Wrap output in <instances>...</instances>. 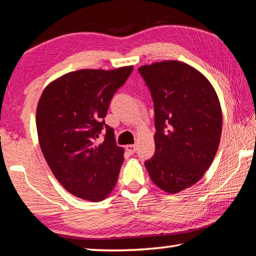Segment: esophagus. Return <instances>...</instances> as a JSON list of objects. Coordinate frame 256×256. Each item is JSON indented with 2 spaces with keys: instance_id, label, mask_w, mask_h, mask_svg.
<instances>
[{
  "instance_id": "1",
  "label": "esophagus",
  "mask_w": 256,
  "mask_h": 256,
  "mask_svg": "<svg viewBox=\"0 0 256 256\" xmlns=\"http://www.w3.org/2000/svg\"><path fill=\"white\" fill-rule=\"evenodd\" d=\"M125 149H126V151H128V154H133L134 152H136V144H128L126 146H125Z\"/></svg>"
}]
</instances>
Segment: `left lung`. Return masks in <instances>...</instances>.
Segmentation results:
<instances>
[{"label": "left lung", "mask_w": 256, "mask_h": 256, "mask_svg": "<svg viewBox=\"0 0 256 256\" xmlns=\"http://www.w3.org/2000/svg\"><path fill=\"white\" fill-rule=\"evenodd\" d=\"M154 100V157L144 162L151 180L174 194L202 178L218 150L222 112L209 80L188 64L164 60L138 68Z\"/></svg>", "instance_id": "left-lung-1"}]
</instances>
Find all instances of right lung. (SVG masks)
I'll return each mask as SVG.
<instances>
[{
	"mask_svg": "<svg viewBox=\"0 0 256 256\" xmlns=\"http://www.w3.org/2000/svg\"><path fill=\"white\" fill-rule=\"evenodd\" d=\"M132 70L66 73L50 82L38 102L36 125L42 154L60 185L84 200H104L118 182L124 149L116 144L114 128L104 118ZM102 132L104 140L97 142Z\"/></svg>",
	"mask_w": 256,
	"mask_h": 256,
	"instance_id": "obj_1",
	"label": "right lung"
}]
</instances>
